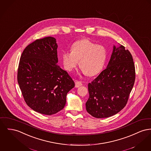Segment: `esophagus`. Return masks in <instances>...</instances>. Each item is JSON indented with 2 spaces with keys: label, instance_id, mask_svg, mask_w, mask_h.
I'll list each match as a JSON object with an SVG mask.
<instances>
[{
  "label": "esophagus",
  "instance_id": "obj_1",
  "mask_svg": "<svg viewBox=\"0 0 151 151\" xmlns=\"http://www.w3.org/2000/svg\"><path fill=\"white\" fill-rule=\"evenodd\" d=\"M75 87L76 88H78V87H79L82 86V83H81V82L80 81L75 80Z\"/></svg>",
  "mask_w": 151,
  "mask_h": 151
}]
</instances>
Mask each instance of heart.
Segmentation results:
<instances>
[{"mask_svg":"<svg viewBox=\"0 0 151 151\" xmlns=\"http://www.w3.org/2000/svg\"><path fill=\"white\" fill-rule=\"evenodd\" d=\"M106 58L104 47L87 39L75 42L71 46V51H65L62 55L63 64L67 71L73 70L79 60L82 71L89 76H95L102 70Z\"/></svg>","mask_w":151,"mask_h":151,"instance_id":"1","label":"heart"}]
</instances>
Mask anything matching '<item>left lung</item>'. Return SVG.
I'll list each match as a JSON object with an SVG mask.
<instances>
[{"instance_id": "obj_1", "label": "left lung", "mask_w": 151, "mask_h": 151, "mask_svg": "<svg viewBox=\"0 0 151 151\" xmlns=\"http://www.w3.org/2000/svg\"><path fill=\"white\" fill-rule=\"evenodd\" d=\"M135 80L133 58L123 45H114L106 68L88 86L86 103L89 114L96 118L114 115L126 106Z\"/></svg>"}]
</instances>
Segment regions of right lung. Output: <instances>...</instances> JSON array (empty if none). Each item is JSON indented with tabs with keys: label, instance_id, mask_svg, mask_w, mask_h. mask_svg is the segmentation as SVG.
I'll return each mask as SVG.
<instances>
[{
	"label": "right lung",
	"instance_id": "obj_1",
	"mask_svg": "<svg viewBox=\"0 0 151 151\" xmlns=\"http://www.w3.org/2000/svg\"><path fill=\"white\" fill-rule=\"evenodd\" d=\"M56 39L48 36L27 45L21 55L18 82L27 105L37 112L51 115L61 111L75 83L58 64Z\"/></svg>",
	"mask_w": 151,
	"mask_h": 151
}]
</instances>
